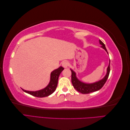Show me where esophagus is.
<instances>
[{
  "label": "esophagus",
  "mask_w": 130,
  "mask_h": 130,
  "mask_svg": "<svg viewBox=\"0 0 130 130\" xmlns=\"http://www.w3.org/2000/svg\"><path fill=\"white\" fill-rule=\"evenodd\" d=\"M68 62H67V61H63L62 62V66H63V67H64V68H67L68 67Z\"/></svg>",
  "instance_id": "1"
}]
</instances>
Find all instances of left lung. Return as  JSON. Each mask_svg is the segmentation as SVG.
I'll list each match as a JSON object with an SVG mask.
<instances>
[{
  "mask_svg": "<svg viewBox=\"0 0 130 130\" xmlns=\"http://www.w3.org/2000/svg\"><path fill=\"white\" fill-rule=\"evenodd\" d=\"M99 43L102 45V48L106 50V52L108 54L107 49L106 48L104 43L101 40H99ZM70 70H71L72 72V82L75 89L77 91L82 94H88L90 93L97 91V90H99L103 87L104 85L106 83V82L107 81L108 77L110 72V60L109 65L107 69V73H106L105 76L102 80L98 82H94V83L93 84H86L84 83V82H81L79 80H78V78L76 77V73H75L72 69Z\"/></svg>",
  "mask_w": 130,
  "mask_h": 130,
  "instance_id": "8db88e82",
  "label": "left lung"
}]
</instances>
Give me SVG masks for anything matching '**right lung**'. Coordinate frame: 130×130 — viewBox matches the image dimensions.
<instances>
[{"mask_svg":"<svg viewBox=\"0 0 130 130\" xmlns=\"http://www.w3.org/2000/svg\"><path fill=\"white\" fill-rule=\"evenodd\" d=\"M63 69L64 68H63L62 67H60L54 70V71L51 73L50 81L49 84L44 89L37 90V91H27V90H25L23 89H22V90L25 93L36 97L43 98L48 96L51 95L56 90L59 75H60Z\"/></svg>","mask_w":130,"mask_h":130,"instance_id":"1","label":"right lung"}]
</instances>
